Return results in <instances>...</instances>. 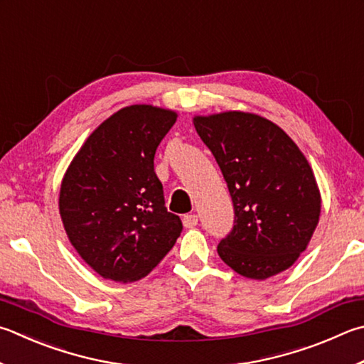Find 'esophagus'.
Returning <instances> with one entry per match:
<instances>
[{
  "mask_svg": "<svg viewBox=\"0 0 364 364\" xmlns=\"http://www.w3.org/2000/svg\"><path fill=\"white\" fill-rule=\"evenodd\" d=\"M197 223H199V216H197L196 213H188V215H184V216H183V224H184V228L191 229V228L197 226Z\"/></svg>",
  "mask_w": 364,
  "mask_h": 364,
  "instance_id": "34e87169",
  "label": "esophagus"
}]
</instances>
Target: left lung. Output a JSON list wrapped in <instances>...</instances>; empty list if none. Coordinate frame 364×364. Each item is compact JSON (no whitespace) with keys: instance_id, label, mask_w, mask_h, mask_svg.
I'll use <instances>...</instances> for the list:
<instances>
[{"instance_id":"8db88e82","label":"left lung","mask_w":364,"mask_h":364,"mask_svg":"<svg viewBox=\"0 0 364 364\" xmlns=\"http://www.w3.org/2000/svg\"><path fill=\"white\" fill-rule=\"evenodd\" d=\"M234 203V228L218 255L247 279L291 267L320 220L321 196L306 156L279 125L243 111L194 116Z\"/></svg>"}]
</instances>
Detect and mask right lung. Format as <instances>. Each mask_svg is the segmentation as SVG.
Masks as SVG:
<instances>
[{
	"label": "right lung",
	"instance_id": "1",
	"mask_svg": "<svg viewBox=\"0 0 364 364\" xmlns=\"http://www.w3.org/2000/svg\"><path fill=\"white\" fill-rule=\"evenodd\" d=\"M176 117L153 105L119 109L92 132L65 171L58 196L65 232L103 279H143L181 234L154 171L156 149Z\"/></svg>",
	"mask_w": 364,
	"mask_h": 364
}]
</instances>
